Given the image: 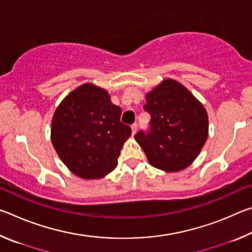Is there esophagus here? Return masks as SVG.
<instances>
[{
  "label": "esophagus",
  "mask_w": 252,
  "mask_h": 252,
  "mask_svg": "<svg viewBox=\"0 0 252 252\" xmlns=\"http://www.w3.org/2000/svg\"><path fill=\"white\" fill-rule=\"evenodd\" d=\"M131 129H132V134H135V132H136V129H138V125H136V123L134 122L133 125L131 126Z\"/></svg>",
  "instance_id": "obj_1"
}]
</instances>
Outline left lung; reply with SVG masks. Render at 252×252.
I'll use <instances>...</instances> for the list:
<instances>
[{
  "label": "left lung",
  "instance_id": "obj_1",
  "mask_svg": "<svg viewBox=\"0 0 252 252\" xmlns=\"http://www.w3.org/2000/svg\"><path fill=\"white\" fill-rule=\"evenodd\" d=\"M143 109L150 129L134 135L149 163L165 172L181 171L199 156L208 138L204 106L181 83L165 79L147 93Z\"/></svg>",
  "mask_w": 252,
  "mask_h": 252
}]
</instances>
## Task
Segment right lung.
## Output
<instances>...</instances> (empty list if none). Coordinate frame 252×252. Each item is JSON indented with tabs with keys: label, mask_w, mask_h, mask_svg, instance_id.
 I'll return each instance as SVG.
<instances>
[{
	"label": "right lung",
	"mask_w": 252,
	"mask_h": 252,
	"mask_svg": "<svg viewBox=\"0 0 252 252\" xmlns=\"http://www.w3.org/2000/svg\"><path fill=\"white\" fill-rule=\"evenodd\" d=\"M122 110L108 91L85 83L67 94L54 112L51 141L72 173L100 179L113 171L131 127L120 121Z\"/></svg>",
	"instance_id": "right-lung-1"
}]
</instances>
